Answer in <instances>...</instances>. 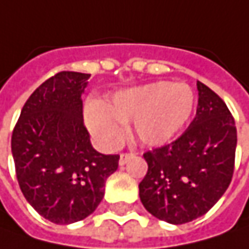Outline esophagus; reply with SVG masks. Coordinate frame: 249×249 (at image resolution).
I'll return each mask as SVG.
<instances>
[{
    "instance_id": "34e87169",
    "label": "esophagus",
    "mask_w": 249,
    "mask_h": 249,
    "mask_svg": "<svg viewBox=\"0 0 249 249\" xmlns=\"http://www.w3.org/2000/svg\"><path fill=\"white\" fill-rule=\"evenodd\" d=\"M133 152H123V154H120V158H119V165H126L127 163V160H129L130 158H133Z\"/></svg>"
}]
</instances>
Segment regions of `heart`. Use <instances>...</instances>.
<instances>
[{
	"label": "heart",
	"mask_w": 249,
	"mask_h": 249,
	"mask_svg": "<svg viewBox=\"0 0 249 249\" xmlns=\"http://www.w3.org/2000/svg\"><path fill=\"white\" fill-rule=\"evenodd\" d=\"M196 95L184 83L158 82L116 92L104 104L86 108V123L107 147H116L133 123L134 137L145 145H162L190 119Z\"/></svg>",
	"instance_id": "obj_1"
}]
</instances>
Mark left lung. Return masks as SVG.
Instances as JSON below:
<instances>
[{
  "instance_id": "1",
  "label": "left lung",
  "mask_w": 249,
  "mask_h": 249,
  "mask_svg": "<svg viewBox=\"0 0 249 249\" xmlns=\"http://www.w3.org/2000/svg\"><path fill=\"white\" fill-rule=\"evenodd\" d=\"M196 118L175 141L144 154L148 170L139 184L151 215L172 225L194 220L225 194L234 173L237 129L225 101L196 82Z\"/></svg>"
}]
</instances>
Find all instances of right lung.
<instances>
[{
    "label": "right lung",
    "mask_w": 249,
    "mask_h": 249,
    "mask_svg": "<svg viewBox=\"0 0 249 249\" xmlns=\"http://www.w3.org/2000/svg\"><path fill=\"white\" fill-rule=\"evenodd\" d=\"M91 74L59 72L26 101L11 140L15 170L27 202L56 225L91 215L119 155L92 148L82 94Z\"/></svg>",
    "instance_id": "obj_1"
}]
</instances>
